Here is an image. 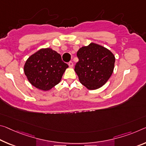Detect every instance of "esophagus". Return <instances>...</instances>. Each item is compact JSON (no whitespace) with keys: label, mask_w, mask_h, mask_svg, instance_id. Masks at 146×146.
Returning <instances> with one entry per match:
<instances>
[{"label":"esophagus","mask_w":146,"mask_h":146,"mask_svg":"<svg viewBox=\"0 0 146 146\" xmlns=\"http://www.w3.org/2000/svg\"><path fill=\"white\" fill-rule=\"evenodd\" d=\"M68 65H69V66L70 67V68H73V63L72 62H69V63H68Z\"/></svg>","instance_id":"esophagus-1"}]
</instances>
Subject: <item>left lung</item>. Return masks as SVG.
<instances>
[{
  "mask_svg": "<svg viewBox=\"0 0 146 146\" xmlns=\"http://www.w3.org/2000/svg\"><path fill=\"white\" fill-rule=\"evenodd\" d=\"M75 66L79 81L88 89L96 90L105 84L114 68L115 56L107 48L91 43L79 48Z\"/></svg>",
  "mask_w": 146,
  "mask_h": 146,
  "instance_id": "obj_1",
  "label": "left lung"
}]
</instances>
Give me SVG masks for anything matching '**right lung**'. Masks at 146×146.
Returning <instances> with one entry per match:
<instances>
[{
  "instance_id": "1",
  "label": "right lung",
  "mask_w": 146,
  "mask_h": 146,
  "mask_svg": "<svg viewBox=\"0 0 146 146\" xmlns=\"http://www.w3.org/2000/svg\"><path fill=\"white\" fill-rule=\"evenodd\" d=\"M68 68L60 54L52 48H46L39 50L27 59L24 72L32 86L47 91L60 82Z\"/></svg>"
}]
</instances>
